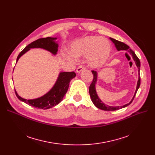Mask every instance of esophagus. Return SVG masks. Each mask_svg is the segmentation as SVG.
Listing matches in <instances>:
<instances>
[{"mask_svg":"<svg viewBox=\"0 0 155 155\" xmlns=\"http://www.w3.org/2000/svg\"><path fill=\"white\" fill-rule=\"evenodd\" d=\"M85 69V67L84 66H79L77 68V73H80V71H82L83 70H84Z\"/></svg>","mask_w":155,"mask_h":155,"instance_id":"34e87169","label":"esophagus"}]
</instances>
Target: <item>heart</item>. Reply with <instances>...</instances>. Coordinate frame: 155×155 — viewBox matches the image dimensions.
<instances>
[{"instance_id": "1", "label": "heart", "mask_w": 155, "mask_h": 155, "mask_svg": "<svg viewBox=\"0 0 155 155\" xmlns=\"http://www.w3.org/2000/svg\"><path fill=\"white\" fill-rule=\"evenodd\" d=\"M70 51L71 55L76 57L87 55L89 66L100 68L109 60L111 47L106 38L88 36L73 43Z\"/></svg>"}]
</instances>
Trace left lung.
Listing matches in <instances>:
<instances>
[{
	"mask_svg": "<svg viewBox=\"0 0 155 155\" xmlns=\"http://www.w3.org/2000/svg\"><path fill=\"white\" fill-rule=\"evenodd\" d=\"M110 39L112 41L114 44L116 48H117V50L118 51L120 50H126L128 51L129 52V53L131 54V56H133V58L134 60L136 66L138 68V72H139V79H138L137 81V87H136V90L134 94V95L133 97V98L132 99L131 101L129 103L123 105V106H116V107H113V106H109V105H105L104 103H103L101 100L99 98L98 95L97 94L96 91H95V84L97 82V71H95L94 70H92V74L94 75V78H93V80L92 82L91 83L90 87H89V94H90V96L91 97V100L93 102V104L95 105V106L97 107V108H99L101 110H107V111H112V110H116L122 108H124L127 107V105H129L130 104H131V102H133V101L134 100V97L136 95V94L140 86V83H141V79H140V61L139 60V58H137V56H136V54H135V53L131 50V49L129 48V46H127V45H126L125 43L120 42L119 41H117L115 39H113L110 38Z\"/></svg>",
	"mask_w": 155,
	"mask_h": 155,
	"instance_id": "obj_1",
	"label": "left lung"
}]
</instances>
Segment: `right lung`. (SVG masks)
<instances>
[{"instance_id": "add662e5", "label": "right lung", "mask_w": 155, "mask_h": 155, "mask_svg": "<svg viewBox=\"0 0 155 155\" xmlns=\"http://www.w3.org/2000/svg\"><path fill=\"white\" fill-rule=\"evenodd\" d=\"M55 39H56V38L47 37L39 38L32 42L19 54L17 61L22 54L29 51L31 48H43L53 54H56L58 51V45L54 41ZM75 76L76 73L74 71L61 72L55 84L51 90L45 95L36 99L27 100L21 97L16 92L15 90V93L20 101L29 105L30 106L38 109H48L55 106L63 100V97L67 92L71 80L75 77Z\"/></svg>"}]
</instances>
